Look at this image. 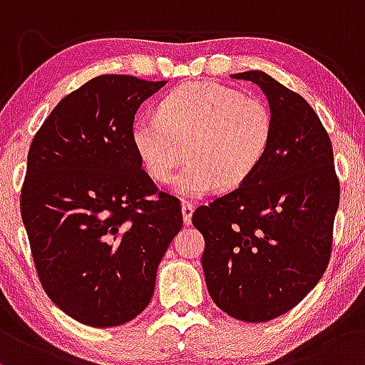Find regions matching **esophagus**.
I'll return each instance as SVG.
<instances>
[{"label":"esophagus","mask_w":365,"mask_h":365,"mask_svg":"<svg viewBox=\"0 0 365 365\" xmlns=\"http://www.w3.org/2000/svg\"><path fill=\"white\" fill-rule=\"evenodd\" d=\"M181 210H182V219H184V224H186V226H190L191 224V215H193V212H195V207L191 203H182V207H181Z\"/></svg>","instance_id":"34e87169"}]
</instances>
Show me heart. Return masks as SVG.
I'll list each match as a JSON object with an SVG mask.
<instances>
[{
  "mask_svg": "<svg viewBox=\"0 0 365 365\" xmlns=\"http://www.w3.org/2000/svg\"><path fill=\"white\" fill-rule=\"evenodd\" d=\"M274 118L259 98L229 86L187 83L163 96L158 117L139 115L130 141L146 172L158 182L174 175V191L202 198L219 184L236 187L259 167L271 145Z\"/></svg>",
  "mask_w": 365,
  "mask_h": 365,
  "instance_id": "heart-1",
  "label": "heart"
}]
</instances>
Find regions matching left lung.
<instances>
[{
	"label": "left lung",
	"instance_id": "8db88e82",
	"mask_svg": "<svg viewBox=\"0 0 365 365\" xmlns=\"http://www.w3.org/2000/svg\"><path fill=\"white\" fill-rule=\"evenodd\" d=\"M267 96L271 145L253 174L193 214L205 237L202 265L220 310L267 322L300 304L324 274L339 181L324 125L300 94L260 71L232 73Z\"/></svg>",
	"mask_w": 365,
	"mask_h": 365
}]
</instances>
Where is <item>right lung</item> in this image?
I'll use <instances>...</instances> for the list:
<instances>
[{"instance_id":"add662e5","label":"right lung","mask_w":365,"mask_h":365,"mask_svg":"<svg viewBox=\"0 0 365 365\" xmlns=\"http://www.w3.org/2000/svg\"><path fill=\"white\" fill-rule=\"evenodd\" d=\"M165 84L94 77L53 108L29 148L20 212L36 271L53 304L83 324L141 314L182 227L179 200L157 193L130 141L138 108Z\"/></svg>"}]
</instances>
